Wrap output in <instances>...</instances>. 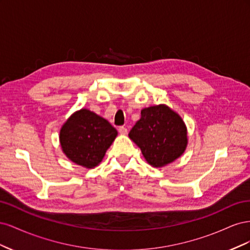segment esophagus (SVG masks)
Here are the masks:
<instances>
[{
	"label": "esophagus",
	"instance_id": "obj_1",
	"mask_svg": "<svg viewBox=\"0 0 250 250\" xmlns=\"http://www.w3.org/2000/svg\"><path fill=\"white\" fill-rule=\"evenodd\" d=\"M127 128L126 127H124V126H120L119 127V132L121 133V134H127Z\"/></svg>",
	"mask_w": 250,
	"mask_h": 250
}]
</instances>
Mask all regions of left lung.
I'll return each instance as SVG.
<instances>
[{
  "mask_svg": "<svg viewBox=\"0 0 250 250\" xmlns=\"http://www.w3.org/2000/svg\"><path fill=\"white\" fill-rule=\"evenodd\" d=\"M128 135L153 167L175 161L184 153L188 143L183 119L166 105L144 108Z\"/></svg>",
  "mask_w": 250,
  "mask_h": 250,
  "instance_id": "left-lung-1",
  "label": "left lung"
}]
</instances>
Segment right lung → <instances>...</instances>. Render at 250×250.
Instances as JSON below:
<instances>
[{
	"instance_id": "right-lung-1",
	"label": "right lung",
	"mask_w": 250,
	"mask_h": 250,
	"mask_svg": "<svg viewBox=\"0 0 250 250\" xmlns=\"http://www.w3.org/2000/svg\"><path fill=\"white\" fill-rule=\"evenodd\" d=\"M117 134L108 121L88 109H81L64 123L59 138L62 151L72 162L94 168L101 163Z\"/></svg>"
}]
</instances>
